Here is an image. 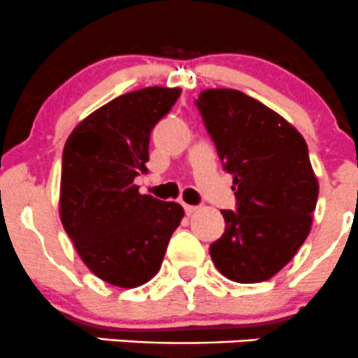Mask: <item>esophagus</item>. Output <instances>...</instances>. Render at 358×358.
Segmentation results:
<instances>
[{"mask_svg":"<svg viewBox=\"0 0 358 358\" xmlns=\"http://www.w3.org/2000/svg\"><path fill=\"white\" fill-rule=\"evenodd\" d=\"M183 208H185V213L187 215H192V213L199 211V206H190V204H183Z\"/></svg>","mask_w":358,"mask_h":358,"instance_id":"34e87169","label":"esophagus"}]
</instances>
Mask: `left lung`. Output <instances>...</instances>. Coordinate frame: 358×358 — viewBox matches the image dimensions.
I'll return each mask as SVG.
<instances>
[{"label": "left lung", "mask_w": 358, "mask_h": 358, "mask_svg": "<svg viewBox=\"0 0 358 358\" xmlns=\"http://www.w3.org/2000/svg\"><path fill=\"white\" fill-rule=\"evenodd\" d=\"M197 110L218 157L234 175L236 211L223 209L225 232L209 246L230 280L263 282L305 243L319 197L305 138L277 112L239 90L201 92Z\"/></svg>", "instance_id": "1"}]
</instances>
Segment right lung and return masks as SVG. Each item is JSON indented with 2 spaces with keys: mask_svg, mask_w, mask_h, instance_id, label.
<instances>
[{
  "mask_svg": "<svg viewBox=\"0 0 358 358\" xmlns=\"http://www.w3.org/2000/svg\"><path fill=\"white\" fill-rule=\"evenodd\" d=\"M180 88L136 90L76 126L62 154L60 220L85 265L117 287L149 282L183 218L176 202L138 194L150 131L171 110Z\"/></svg>",
  "mask_w": 358,
  "mask_h": 358,
  "instance_id": "add662e5",
  "label": "right lung"
}]
</instances>
